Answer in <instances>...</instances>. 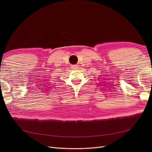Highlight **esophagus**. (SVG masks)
Returning <instances> with one entry per match:
<instances>
[{
  "mask_svg": "<svg viewBox=\"0 0 152 152\" xmlns=\"http://www.w3.org/2000/svg\"><path fill=\"white\" fill-rule=\"evenodd\" d=\"M72 68H73V69H75L76 68H77V65H73V66H72Z\"/></svg>",
  "mask_w": 152,
  "mask_h": 152,
  "instance_id": "1",
  "label": "esophagus"
}]
</instances>
